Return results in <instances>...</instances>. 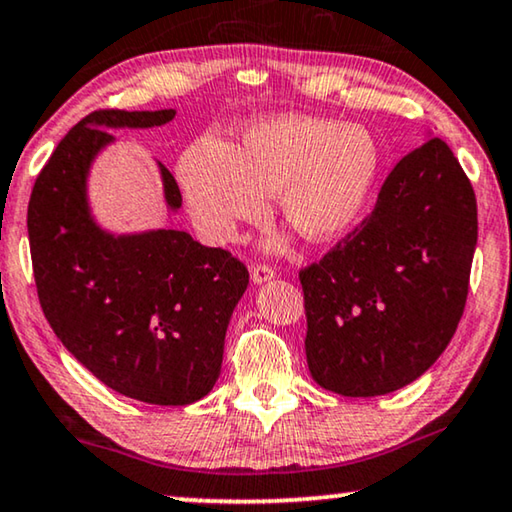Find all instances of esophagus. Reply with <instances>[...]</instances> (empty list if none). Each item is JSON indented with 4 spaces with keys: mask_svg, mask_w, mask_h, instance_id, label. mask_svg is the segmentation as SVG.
I'll return each mask as SVG.
<instances>
[{
    "mask_svg": "<svg viewBox=\"0 0 512 512\" xmlns=\"http://www.w3.org/2000/svg\"><path fill=\"white\" fill-rule=\"evenodd\" d=\"M250 276H253V282H266V280H271V278H276V269H273V266H269V264H255L253 269H250Z\"/></svg>",
    "mask_w": 512,
    "mask_h": 512,
    "instance_id": "34e87169",
    "label": "esophagus"
}]
</instances>
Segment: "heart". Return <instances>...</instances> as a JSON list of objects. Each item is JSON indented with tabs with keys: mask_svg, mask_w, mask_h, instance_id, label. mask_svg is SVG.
Segmentation results:
<instances>
[{
	"mask_svg": "<svg viewBox=\"0 0 512 512\" xmlns=\"http://www.w3.org/2000/svg\"><path fill=\"white\" fill-rule=\"evenodd\" d=\"M368 128L317 117H276L248 128L241 147L200 137L179 160L190 213L207 239L227 243L241 223H257L280 190V211L308 239L347 232L379 174Z\"/></svg>",
	"mask_w": 512,
	"mask_h": 512,
	"instance_id": "obj_1",
	"label": "heart"
}]
</instances>
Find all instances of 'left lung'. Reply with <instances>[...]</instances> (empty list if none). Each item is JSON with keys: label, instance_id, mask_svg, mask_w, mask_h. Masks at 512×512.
I'll return each instance as SVG.
<instances>
[{"label": "left lung", "instance_id": "1", "mask_svg": "<svg viewBox=\"0 0 512 512\" xmlns=\"http://www.w3.org/2000/svg\"><path fill=\"white\" fill-rule=\"evenodd\" d=\"M476 239L474 186L432 137L393 167L375 209L299 271L312 379L372 398L421 377L462 319Z\"/></svg>", "mask_w": 512, "mask_h": 512}]
</instances>
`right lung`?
I'll use <instances>...</instances> for the list:
<instances>
[{
  "label": "right lung",
  "instance_id": "right-lung-1",
  "mask_svg": "<svg viewBox=\"0 0 512 512\" xmlns=\"http://www.w3.org/2000/svg\"><path fill=\"white\" fill-rule=\"evenodd\" d=\"M172 119L174 110L87 114L38 172L27 207L38 301L61 345L112 391L160 407H183L216 384L248 269L230 250L179 230L105 234L89 218L85 179L96 151L112 142L105 126ZM160 172L167 204L179 209L177 181L167 167Z\"/></svg>",
  "mask_w": 512,
  "mask_h": 512
}]
</instances>
